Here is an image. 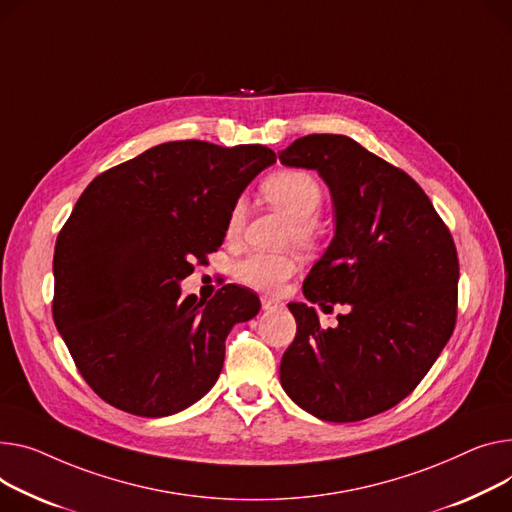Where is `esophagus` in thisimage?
Here are the masks:
<instances>
[{
    "label": "esophagus",
    "instance_id": "34e87169",
    "mask_svg": "<svg viewBox=\"0 0 512 512\" xmlns=\"http://www.w3.org/2000/svg\"><path fill=\"white\" fill-rule=\"evenodd\" d=\"M278 306H282V302L276 300V298H267V296L261 298V309L263 311H274V309H278Z\"/></svg>",
    "mask_w": 512,
    "mask_h": 512
}]
</instances>
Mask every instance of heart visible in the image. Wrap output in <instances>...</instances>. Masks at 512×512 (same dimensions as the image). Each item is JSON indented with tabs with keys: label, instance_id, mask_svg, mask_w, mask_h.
<instances>
[{
	"label": "heart",
	"instance_id": "b5f03b06",
	"mask_svg": "<svg viewBox=\"0 0 512 512\" xmlns=\"http://www.w3.org/2000/svg\"><path fill=\"white\" fill-rule=\"evenodd\" d=\"M261 197L290 220L288 238L296 245L311 249L321 236L317 214L323 208L325 193L319 179L302 168H282L263 179ZM245 224V203L234 201L226 218V238L236 241ZM298 269L292 255L286 253H251L234 265V278L243 286L276 294Z\"/></svg>",
	"mask_w": 512,
	"mask_h": 512
}]
</instances>
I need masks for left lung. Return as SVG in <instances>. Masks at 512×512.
<instances>
[{
    "label": "left lung",
    "instance_id": "obj_1",
    "mask_svg": "<svg viewBox=\"0 0 512 512\" xmlns=\"http://www.w3.org/2000/svg\"><path fill=\"white\" fill-rule=\"evenodd\" d=\"M329 185L335 236L302 284L313 306L290 302L296 337L280 381L294 403L327 422H358L410 395L457 323L459 259L447 224L401 168L346 135H304L280 152Z\"/></svg>",
    "mask_w": 512,
    "mask_h": 512
}]
</instances>
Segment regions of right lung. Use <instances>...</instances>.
Returning <instances> with one entry per match:
<instances>
[{
    "label": "right lung",
    "mask_w": 512,
    "mask_h": 512,
    "mask_svg": "<svg viewBox=\"0 0 512 512\" xmlns=\"http://www.w3.org/2000/svg\"><path fill=\"white\" fill-rule=\"evenodd\" d=\"M276 152L168 142L98 175L57 234L53 319L90 389L142 418L177 414L220 377L226 337L261 302L228 284L181 296L226 236L232 203Z\"/></svg>",
    "instance_id": "1"
}]
</instances>
